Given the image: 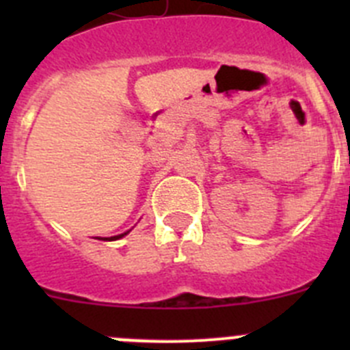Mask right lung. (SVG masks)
<instances>
[{"label":"right lung","instance_id":"right-lung-1","mask_svg":"<svg viewBox=\"0 0 350 350\" xmlns=\"http://www.w3.org/2000/svg\"><path fill=\"white\" fill-rule=\"evenodd\" d=\"M129 231H126V233H122V234H116V237H110V238H98V240H108V242H112V240H119V238H122V237H126V234H128Z\"/></svg>","mask_w":350,"mask_h":350}]
</instances>
